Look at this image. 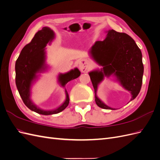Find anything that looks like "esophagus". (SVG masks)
Segmentation results:
<instances>
[{
  "instance_id": "1",
  "label": "esophagus",
  "mask_w": 160,
  "mask_h": 160,
  "mask_svg": "<svg viewBox=\"0 0 160 160\" xmlns=\"http://www.w3.org/2000/svg\"><path fill=\"white\" fill-rule=\"evenodd\" d=\"M89 67V62L87 59H81L79 61V68L82 72L88 71Z\"/></svg>"
}]
</instances>
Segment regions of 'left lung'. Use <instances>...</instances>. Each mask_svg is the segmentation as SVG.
Wrapping results in <instances>:
<instances>
[{"mask_svg":"<svg viewBox=\"0 0 160 160\" xmlns=\"http://www.w3.org/2000/svg\"><path fill=\"white\" fill-rule=\"evenodd\" d=\"M90 53L95 61L103 67L100 71L89 72L95 94L98 85L104 75L113 73L123 88L131 92V100L136 98L142 85L143 65L141 50L132 37L126 33L110 30L104 41L95 43ZM95 100L101 108L114 109L105 105L96 95Z\"/></svg>","mask_w":160,"mask_h":160,"instance_id":"obj_1","label":"left lung"}]
</instances>
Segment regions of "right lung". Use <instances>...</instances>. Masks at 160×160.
Returning <instances> with one entry per match:
<instances>
[{"label": "right lung", "instance_id": "add662e5", "mask_svg": "<svg viewBox=\"0 0 160 160\" xmlns=\"http://www.w3.org/2000/svg\"><path fill=\"white\" fill-rule=\"evenodd\" d=\"M54 33L49 28L44 27L38 31L31 41L23 47L15 63V82L18 93L27 107L35 112L42 115L56 114L64 110L69 103V95L66 91V100L61 106L52 111H43L37 108L30 99V88L32 81L36 78V73L44 69L45 52V47L52 40ZM78 69L71 70L65 74L59 75V81L62 86L69 81L79 77Z\"/></svg>", "mask_w": 160, "mask_h": 160}]
</instances>
